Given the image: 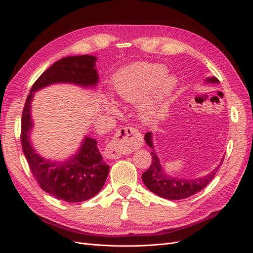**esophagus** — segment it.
<instances>
[{
  "label": "esophagus",
  "instance_id": "obj_1",
  "mask_svg": "<svg viewBox=\"0 0 253 253\" xmlns=\"http://www.w3.org/2000/svg\"><path fill=\"white\" fill-rule=\"evenodd\" d=\"M142 141V135L137 129L133 127L121 128L105 147L104 156L108 159H118L141 147Z\"/></svg>",
  "mask_w": 253,
  "mask_h": 253
}]
</instances>
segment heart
I'll return each instance as SVG.
<instances>
[{"label":"heart","mask_w":253,"mask_h":253,"mask_svg":"<svg viewBox=\"0 0 253 253\" xmlns=\"http://www.w3.org/2000/svg\"><path fill=\"white\" fill-rule=\"evenodd\" d=\"M166 69L160 64L137 62L125 66L113 78V93L123 103H136L139 120L151 125L160 120L166 111V101L173 91L176 80L166 76ZM116 112V105H109Z\"/></svg>","instance_id":"obj_1"}]
</instances>
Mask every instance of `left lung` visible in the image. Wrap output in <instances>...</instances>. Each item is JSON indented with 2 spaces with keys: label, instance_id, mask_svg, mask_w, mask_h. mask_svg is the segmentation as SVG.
Returning a JSON list of instances; mask_svg holds the SVG:
<instances>
[{
  "label": "left lung",
  "instance_id": "obj_1",
  "mask_svg": "<svg viewBox=\"0 0 253 253\" xmlns=\"http://www.w3.org/2000/svg\"><path fill=\"white\" fill-rule=\"evenodd\" d=\"M207 83H218V79L215 77L207 78ZM144 140L148 143V145L153 149L154 145L152 142V133L148 132L144 135ZM152 164L150 168L142 173V180L151 192L158 195L159 197H162L168 200H180L195 195L196 193L203 190L206 185L214 177L218 167L223 162V159L221 160L219 166L215 168L213 171H211L209 174L204 177H199L195 179H183L177 178L173 176H169L165 173L160 165V161L157 155L152 152Z\"/></svg>",
  "mask_w": 253,
  "mask_h": 253
}]
</instances>
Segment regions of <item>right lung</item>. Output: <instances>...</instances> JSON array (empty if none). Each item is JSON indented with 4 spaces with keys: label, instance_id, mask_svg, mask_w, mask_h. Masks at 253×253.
<instances>
[{
    "label": "right lung",
    "instance_id": "obj_1",
    "mask_svg": "<svg viewBox=\"0 0 253 253\" xmlns=\"http://www.w3.org/2000/svg\"><path fill=\"white\" fill-rule=\"evenodd\" d=\"M95 61V56L81 55L68 56L53 63L34 83L22 111L20 140L32 173L42 190L65 202H82L94 197L103 187L110 166L103 161L97 141L90 137L84 139L75 157L63 163L45 160L39 156L29 139L33 128L31 102L34 92L50 84L95 86L98 82Z\"/></svg>",
    "mask_w": 253,
    "mask_h": 253
}]
</instances>
